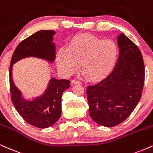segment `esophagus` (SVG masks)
Segmentation results:
<instances>
[{
	"label": "esophagus",
	"mask_w": 153,
	"mask_h": 153,
	"mask_svg": "<svg viewBox=\"0 0 153 153\" xmlns=\"http://www.w3.org/2000/svg\"><path fill=\"white\" fill-rule=\"evenodd\" d=\"M71 84H72V85H75V84H79V85H80V84H82V82H80V81H79V80H72V81H71Z\"/></svg>",
	"instance_id": "obj_1"
}]
</instances>
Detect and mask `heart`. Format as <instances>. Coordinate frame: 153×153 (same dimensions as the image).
<instances>
[{"label":"heart","mask_w":153,"mask_h":153,"mask_svg":"<svg viewBox=\"0 0 153 153\" xmlns=\"http://www.w3.org/2000/svg\"><path fill=\"white\" fill-rule=\"evenodd\" d=\"M115 42L92 36H78L73 38L67 50L58 52L56 62L63 74H73L80 63V70L89 80L103 79L113 71L118 57Z\"/></svg>","instance_id":"1"}]
</instances>
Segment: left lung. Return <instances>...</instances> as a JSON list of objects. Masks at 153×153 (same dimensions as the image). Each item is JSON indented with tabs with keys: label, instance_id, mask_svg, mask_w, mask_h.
Here are the masks:
<instances>
[{
	"label": "left lung",
	"instance_id": "8db88e82",
	"mask_svg": "<svg viewBox=\"0 0 153 153\" xmlns=\"http://www.w3.org/2000/svg\"><path fill=\"white\" fill-rule=\"evenodd\" d=\"M117 38L120 53L115 68L86 91L90 116L105 127L116 126L130 116L140 100L145 82L144 62L138 47L123 33Z\"/></svg>",
	"mask_w": 153,
	"mask_h": 153
}]
</instances>
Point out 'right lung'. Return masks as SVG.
I'll list each match as a JSON object with an SVG mask.
<instances>
[{"instance_id":"obj_1","label":"right lung","mask_w":153,"mask_h":153,"mask_svg":"<svg viewBox=\"0 0 153 153\" xmlns=\"http://www.w3.org/2000/svg\"><path fill=\"white\" fill-rule=\"evenodd\" d=\"M54 30H40L25 38L14 51L9 69L10 96L13 104L24 120L38 128H47L54 125L61 115L62 93L70 88L68 80L52 78L45 93L33 100H25L15 85L12 78L13 65L21 59L36 57L52 62L56 58V47L52 43Z\"/></svg>"}]
</instances>
